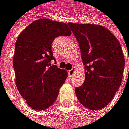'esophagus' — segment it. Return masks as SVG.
<instances>
[{"label": "esophagus", "mask_w": 129, "mask_h": 129, "mask_svg": "<svg viewBox=\"0 0 129 129\" xmlns=\"http://www.w3.org/2000/svg\"><path fill=\"white\" fill-rule=\"evenodd\" d=\"M74 71H75V68H74V67H73V68L71 69V71H68V74H69V75H70L71 77V76H73V74H74Z\"/></svg>", "instance_id": "34e87169"}]
</instances>
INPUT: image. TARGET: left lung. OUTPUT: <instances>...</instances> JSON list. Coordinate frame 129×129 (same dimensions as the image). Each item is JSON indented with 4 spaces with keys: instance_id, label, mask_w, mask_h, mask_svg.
I'll use <instances>...</instances> for the list:
<instances>
[{
    "instance_id": "8db88e82",
    "label": "left lung",
    "mask_w": 129,
    "mask_h": 129,
    "mask_svg": "<svg viewBox=\"0 0 129 129\" xmlns=\"http://www.w3.org/2000/svg\"><path fill=\"white\" fill-rule=\"evenodd\" d=\"M67 24L79 43L86 70L84 83L75 88L76 96L86 109H102L112 101L121 84L124 57L120 43L101 25Z\"/></svg>"
}]
</instances>
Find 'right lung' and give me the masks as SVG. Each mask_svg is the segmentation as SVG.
<instances>
[{
  "label": "right lung",
  "instance_id": "1",
  "mask_svg": "<svg viewBox=\"0 0 129 129\" xmlns=\"http://www.w3.org/2000/svg\"><path fill=\"white\" fill-rule=\"evenodd\" d=\"M71 35L67 24L47 19L33 21L18 36L13 57L16 84L27 104L44 110L54 104L67 73L51 62V44L58 36Z\"/></svg>",
  "mask_w": 129,
  "mask_h": 129
}]
</instances>
